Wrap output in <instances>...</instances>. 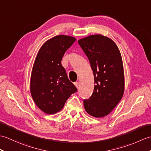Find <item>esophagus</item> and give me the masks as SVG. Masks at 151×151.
I'll return each instance as SVG.
<instances>
[{
    "label": "esophagus",
    "instance_id": "34e87169",
    "mask_svg": "<svg viewBox=\"0 0 151 151\" xmlns=\"http://www.w3.org/2000/svg\"><path fill=\"white\" fill-rule=\"evenodd\" d=\"M74 84H75V86L77 87V88H78V86H79V84H80V83H79L78 82H75V83H74Z\"/></svg>",
    "mask_w": 151,
    "mask_h": 151
}]
</instances>
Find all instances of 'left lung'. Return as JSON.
Segmentation results:
<instances>
[{"label":"left lung","instance_id":"obj_1","mask_svg":"<svg viewBox=\"0 0 151 151\" xmlns=\"http://www.w3.org/2000/svg\"><path fill=\"white\" fill-rule=\"evenodd\" d=\"M78 42L90 62L95 83L91 96L83 100L84 108L92 116H106L120 102L124 93L120 52L113 40L101 35L83 38Z\"/></svg>","mask_w":151,"mask_h":151}]
</instances>
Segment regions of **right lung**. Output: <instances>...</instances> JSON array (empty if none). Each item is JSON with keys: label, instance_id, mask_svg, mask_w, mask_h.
Returning <instances> with one entry per match:
<instances>
[{"label": "right lung", "instance_id": "obj_1", "mask_svg": "<svg viewBox=\"0 0 151 151\" xmlns=\"http://www.w3.org/2000/svg\"><path fill=\"white\" fill-rule=\"evenodd\" d=\"M75 40L70 36H55L45 42L38 52L31 72L30 91L37 106L45 113H58L77 91L61 64L63 56Z\"/></svg>", "mask_w": 151, "mask_h": 151}]
</instances>
